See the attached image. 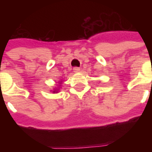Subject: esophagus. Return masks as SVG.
Listing matches in <instances>:
<instances>
[{
  "instance_id": "obj_1",
  "label": "esophagus",
  "mask_w": 152,
  "mask_h": 152,
  "mask_svg": "<svg viewBox=\"0 0 152 152\" xmlns=\"http://www.w3.org/2000/svg\"><path fill=\"white\" fill-rule=\"evenodd\" d=\"M80 70V69L79 67H74V68H73V71H74V72H76V73L79 72Z\"/></svg>"
}]
</instances>
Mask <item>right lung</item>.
<instances>
[{
	"label": "right lung",
	"instance_id": "add662e5",
	"mask_svg": "<svg viewBox=\"0 0 152 152\" xmlns=\"http://www.w3.org/2000/svg\"><path fill=\"white\" fill-rule=\"evenodd\" d=\"M61 84H62V80H59V83H58V87H54V88H53V93H54V94H55V93H58V91H59V89H60V85H61Z\"/></svg>",
	"mask_w": 152,
	"mask_h": 152
}]
</instances>
